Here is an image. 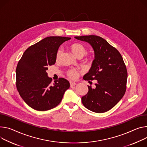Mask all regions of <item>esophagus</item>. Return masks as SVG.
I'll list each match as a JSON object with an SVG mask.
<instances>
[{
	"label": "esophagus",
	"mask_w": 147,
	"mask_h": 147,
	"mask_svg": "<svg viewBox=\"0 0 147 147\" xmlns=\"http://www.w3.org/2000/svg\"><path fill=\"white\" fill-rule=\"evenodd\" d=\"M76 84H76L75 82H70V87H73L75 86Z\"/></svg>",
	"instance_id": "1"
}]
</instances>
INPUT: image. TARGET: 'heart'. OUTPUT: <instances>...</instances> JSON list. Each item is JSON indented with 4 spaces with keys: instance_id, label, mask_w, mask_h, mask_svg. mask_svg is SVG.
<instances>
[{
    "instance_id": "1",
    "label": "heart",
    "mask_w": 147,
    "mask_h": 147,
    "mask_svg": "<svg viewBox=\"0 0 147 147\" xmlns=\"http://www.w3.org/2000/svg\"><path fill=\"white\" fill-rule=\"evenodd\" d=\"M70 49L71 52L73 53V55L77 58H82L87 53L86 47L81 43H73L70 45ZM62 53H63V51L61 49H60L57 50L56 55V59L57 61H59L60 60ZM67 76L70 78L72 79H74L77 77L78 73L76 70H69L67 72Z\"/></svg>"
}]
</instances>
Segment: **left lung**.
Masks as SVG:
<instances>
[{
	"instance_id": "left-lung-1",
	"label": "left lung",
	"mask_w": 147,
	"mask_h": 147,
	"mask_svg": "<svg viewBox=\"0 0 147 147\" xmlns=\"http://www.w3.org/2000/svg\"><path fill=\"white\" fill-rule=\"evenodd\" d=\"M88 43L95 57L84 80H96L94 88L88 86L87 94L82 97V103L89 110L102 113L111 110L124 96L126 91L127 71L119 52L105 39L95 35L76 36Z\"/></svg>"
}]
</instances>
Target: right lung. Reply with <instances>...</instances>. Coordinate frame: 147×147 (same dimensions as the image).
<instances>
[{
  "label": "right lung",
  "instance_id": "obj_1",
  "mask_svg": "<svg viewBox=\"0 0 147 147\" xmlns=\"http://www.w3.org/2000/svg\"><path fill=\"white\" fill-rule=\"evenodd\" d=\"M70 37L50 36L30 46L19 61L16 87L20 97L31 108L44 111L56 107L61 102L70 83L63 78L51 84L48 67L55 64L60 46Z\"/></svg>",
  "mask_w": 147,
  "mask_h": 147
}]
</instances>
